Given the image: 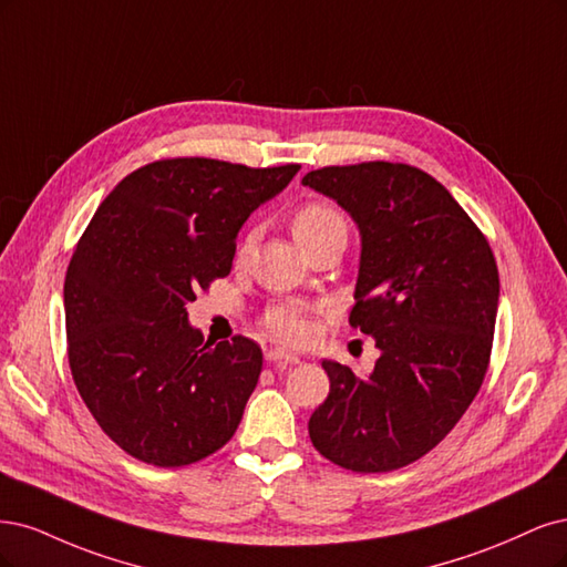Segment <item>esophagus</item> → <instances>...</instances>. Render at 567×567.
Segmentation results:
<instances>
[{
	"instance_id": "1",
	"label": "esophagus",
	"mask_w": 567,
	"mask_h": 567,
	"mask_svg": "<svg viewBox=\"0 0 567 567\" xmlns=\"http://www.w3.org/2000/svg\"><path fill=\"white\" fill-rule=\"evenodd\" d=\"M266 358L270 362H280V364H299L301 358L295 355V353H287V351H280V349H272L266 353Z\"/></svg>"
}]
</instances>
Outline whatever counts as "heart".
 Returning a JSON list of instances; mask_svg holds the SVG:
<instances>
[{"mask_svg": "<svg viewBox=\"0 0 567 567\" xmlns=\"http://www.w3.org/2000/svg\"><path fill=\"white\" fill-rule=\"evenodd\" d=\"M346 230H349V226H346V216L332 203H308L291 216V233H295L299 247L316 243L330 233L346 235ZM249 249L251 237H247L243 247L237 249V259H245ZM264 327L272 339H278L282 343H303L310 337V330H313V327H310V308L299 301L272 303L264 313Z\"/></svg>", "mask_w": 567, "mask_h": 567, "instance_id": "obj_1", "label": "heart"}]
</instances>
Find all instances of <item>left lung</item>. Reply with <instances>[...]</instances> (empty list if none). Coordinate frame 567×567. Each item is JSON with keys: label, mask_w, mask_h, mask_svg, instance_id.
<instances>
[{"label": "left lung", "mask_w": 567, "mask_h": 567, "mask_svg": "<svg viewBox=\"0 0 567 567\" xmlns=\"http://www.w3.org/2000/svg\"><path fill=\"white\" fill-rule=\"evenodd\" d=\"M360 230L351 327L381 351L368 377L322 360L330 395L308 433L324 460L386 473L422 460L485 379L499 303L487 237L437 181L410 164L322 167L301 181Z\"/></svg>", "instance_id": "8db88e82"}]
</instances>
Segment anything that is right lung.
Returning <instances> with one entry per match:
<instances>
[{
    "label": "right lung",
    "instance_id": "1",
    "mask_svg": "<svg viewBox=\"0 0 567 567\" xmlns=\"http://www.w3.org/2000/svg\"><path fill=\"white\" fill-rule=\"evenodd\" d=\"M299 169L157 159L124 176L89 221L63 287L68 360L84 405L126 454L188 466L233 437L264 353L240 334L205 341L186 303L228 276L243 224Z\"/></svg>",
    "mask_w": 567,
    "mask_h": 567
}]
</instances>
